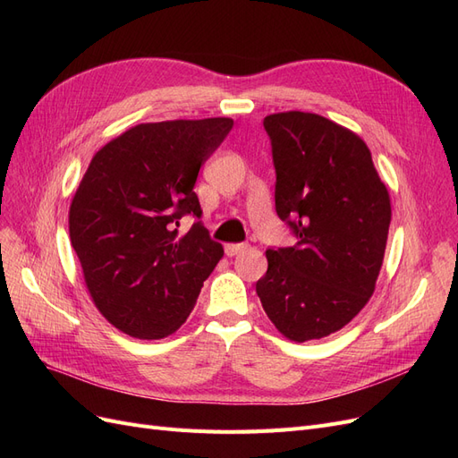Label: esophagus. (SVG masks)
I'll list each match as a JSON object with an SVG mask.
<instances>
[{
	"label": "esophagus",
	"mask_w": 458,
	"mask_h": 458,
	"mask_svg": "<svg viewBox=\"0 0 458 458\" xmlns=\"http://www.w3.org/2000/svg\"><path fill=\"white\" fill-rule=\"evenodd\" d=\"M246 248H248L246 244H225V254H227L229 258H233V256H237V254L244 252Z\"/></svg>",
	"instance_id": "esophagus-1"
}]
</instances>
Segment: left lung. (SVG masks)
Segmentation results:
<instances>
[{"mask_svg": "<svg viewBox=\"0 0 458 458\" xmlns=\"http://www.w3.org/2000/svg\"><path fill=\"white\" fill-rule=\"evenodd\" d=\"M276 172L275 208L298 244L266 250L256 293L293 342L321 340L370 300L384 261L392 202L367 143L325 116L288 110L263 118Z\"/></svg>", "mask_w": 458, "mask_h": 458, "instance_id": "1", "label": "left lung"}]
</instances>
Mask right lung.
<instances>
[{
  "label": "right lung",
  "mask_w": 458,
  "mask_h": 458,
  "mask_svg": "<svg viewBox=\"0 0 458 458\" xmlns=\"http://www.w3.org/2000/svg\"><path fill=\"white\" fill-rule=\"evenodd\" d=\"M231 118L137 123L95 152L68 212L88 293L106 321L140 340L174 335L195 308L224 246L200 217V165L225 140Z\"/></svg>",
  "instance_id": "1"
}]
</instances>
